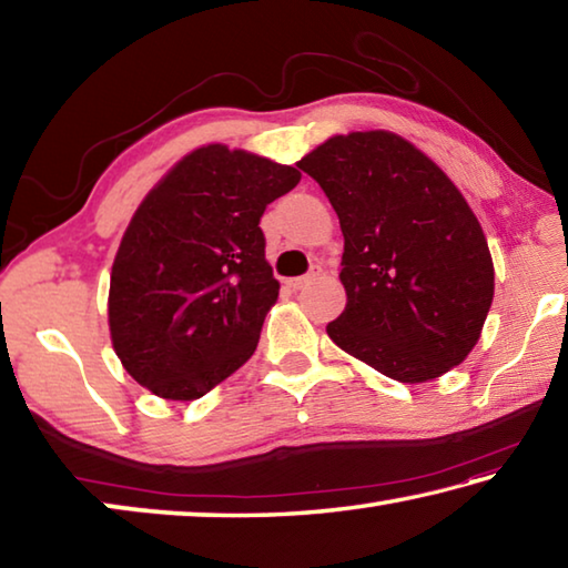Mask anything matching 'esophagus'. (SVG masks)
<instances>
[{
	"label": "esophagus",
	"mask_w": 568,
	"mask_h": 568,
	"mask_svg": "<svg viewBox=\"0 0 568 568\" xmlns=\"http://www.w3.org/2000/svg\"><path fill=\"white\" fill-rule=\"evenodd\" d=\"M315 277V273H307V275H301V277H291L287 281V287H293V291H301V287H305L307 283H311Z\"/></svg>",
	"instance_id": "34e87169"
}]
</instances>
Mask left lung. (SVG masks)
<instances>
[{
    "mask_svg": "<svg viewBox=\"0 0 568 568\" xmlns=\"http://www.w3.org/2000/svg\"><path fill=\"white\" fill-rule=\"evenodd\" d=\"M297 168L343 230L345 311L331 341L400 383L444 376L474 351L494 301V263L458 187L398 134H335Z\"/></svg>",
    "mask_w": 568,
    "mask_h": 568,
    "instance_id": "8db88e82",
    "label": "left lung"
}]
</instances>
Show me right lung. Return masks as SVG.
<instances>
[{
    "instance_id": "obj_1",
    "label": "right lung",
    "mask_w": 568,
    "mask_h": 568,
    "mask_svg": "<svg viewBox=\"0 0 568 568\" xmlns=\"http://www.w3.org/2000/svg\"><path fill=\"white\" fill-rule=\"evenodd\" d=\"M297 182L291 165L207 145L142 200L110 277L112 345L140 386L195 400L255 353L281 291L261 217Z\"/></svg>"
}]
</instances>
